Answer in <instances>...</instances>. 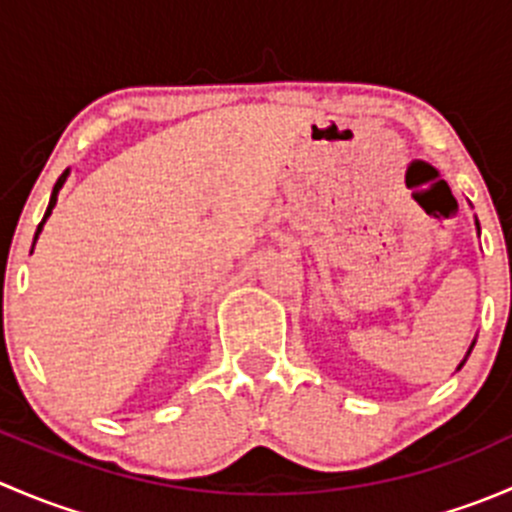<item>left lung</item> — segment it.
Segmentation results:
<instances>
[{
    "instance_id": "left-lung-1",
    "label": "left lung",
    "mask_w": 512,
    "mask_h": 512,
    "mask_svg": "<svg viewBox=\"0 0 512 512\" xmlns=\"http://www.w3.org/2000/svg\"><path fill=\"white\" fill-rule=\"evenodd\" d=\"M461 366H463V364H461ZM461 366H458V369H461Z\"/></svg>"
}]
</instances>
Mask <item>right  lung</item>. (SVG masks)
Returning <instances> with one entry per match:
<instances>
[{
	"label": "right lung",
	"instance_id": "obj_1",
	"mask_svg": "<svg viewBox=\"0 0 512 512\" xmlns=\"http://www.w3.org/2000/svg\"><path fill=\"white\" fill-rule=\"evenodd\" d=\"M64 178H66V173H64V175H61V178H59V183H56V185H54V193H51V200H49V208H46V215H44V220H46V218H49V215H51V210H54V205H56V195H59L61 185H64ZM44 220H41V225H44ZM41 225H39V230H36V237H39V232H41ZM36 237H34V240H36Z\"/></svg>",
	"mask_w": 512,
	"mask_h": 512
}]
</instances>
